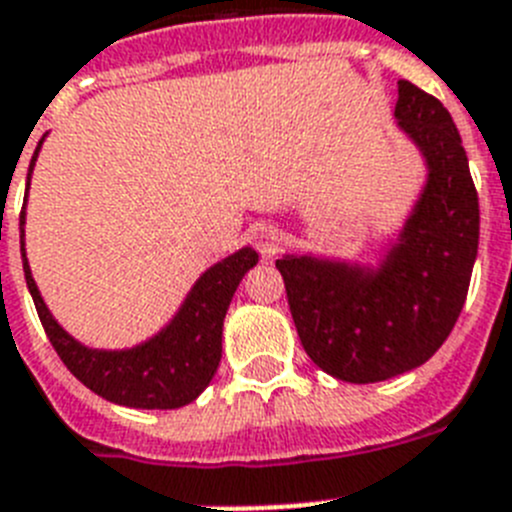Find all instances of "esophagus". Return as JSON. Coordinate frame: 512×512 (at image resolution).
<instances>
[{
	"label": "esophagus",
	"mask_w": 512,
	"mask_h": 512,
	"mask_svg": "<svg viewBox=\"0 0 512 512\" xmlns=\"http://www.w3.org/2000/svg\"><path fill=\"white\" fill-rule=\"evenodd\" d=\"M278 244H281V237H278V231L273 226H257L255 247L260 250L262 257H273L275 250H278Z\"/></svg>",
	"instance_id": "obj_1"
}]
</instances>
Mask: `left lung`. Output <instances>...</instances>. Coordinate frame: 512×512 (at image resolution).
<instances>
[{"label":"left lung","instance_id":"obj_1","mask_svg":"<svg viewBox=\"0 0 512 512\" xmlns=\"http://www.w3.org/2000/svg\"><path fill=\"white\" fill-rule=\"evenodd\" d=\"M399 126L428 159V185L381 270L286 255L275 260L306 355L350 384L422 366L464 309L479 247V198L453 118L399 79Z\"/></svg>","mask_w":512,"mask_h":512}]
</instances>
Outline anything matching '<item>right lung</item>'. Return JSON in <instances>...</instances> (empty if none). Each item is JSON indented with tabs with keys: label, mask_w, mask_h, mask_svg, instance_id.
Segmentation results:
<instances>
[{
	"label": "right lung",
	"mask_w": 512,
	"mask_h": 512,
	"mask_svg": "<svg viewBox=\"0 0 512 512\" xmlns=\"http://www.w3.org/2000/svg\"><path fill=\"white\" fill-rule=\"evenodd\" d=\"M35 157L38 149L30 170ZM22 224L25 208L20 213V231ZM20 250L35 311L64 366L102 399L139 410H177L193 402L211 384L221 361V330L231 296L244 273L257 265V252L250 247L234 252L198 278L177 317L149 342L131 350H92L66 335L51 317L30 275L22 242Z\"/></svg>",
	"instance_id": "right-lung-1"
}]
</instances>
